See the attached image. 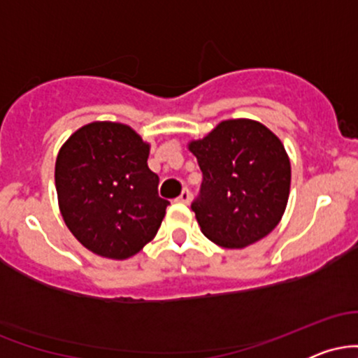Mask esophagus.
Here are the masks:
<instances>
[{
	"instance_id": "obj_1",
	"label": "esophagus",
	"mask_w": 358,
	"mask_h": 358,
	"mask_svg": "<svg viewBox=\"0 0 358 358\" xmlns=\"http://www.w3.org/2000/svg\"><path fill=\"white\" fill-rule=\"evenodd\" d=\"M190 200H192V192L188 190V188H183V192L180 193V196H178V199H176V202L190 203Z\"/></svg>"
}]
</instances>
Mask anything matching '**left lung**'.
<instances>
[{"mask_svg":"<svg viewBox=\"0 0 358 358\" xmlns=\"http://www.w3.org/2000/svg\"><path fill=\"white\" fill-rule=\"evenodd\" d=\"M188 148L203 175L192 203L203 236L227 249L268 236L285 213L291 185L289 158L276 134L257 121L231 119Z\"/></svg>","mask_w":358,"mask_h":358,"instance_id":"obj_1","label":"left lung"}]
</instances>
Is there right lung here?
Instances as JSON below:
<instances>
[{
    "label": "right lung",
    "instance_id": "add662e5",
    "mask_svg": "<svg viewBox=\"0 0 358 358\" xmlns=\"http://www.w3.org/2000/svg\"><path fill=\"white\" fill-rule=\"evenodd\" d=\"M150 145L119 122H90L62 146L55 187L62 217L84 248L109 259L139 252L170 202L148 168Z\"/></svg>",
    "mask_w": 358,
    "mask_h": 358
}]
</instances>
